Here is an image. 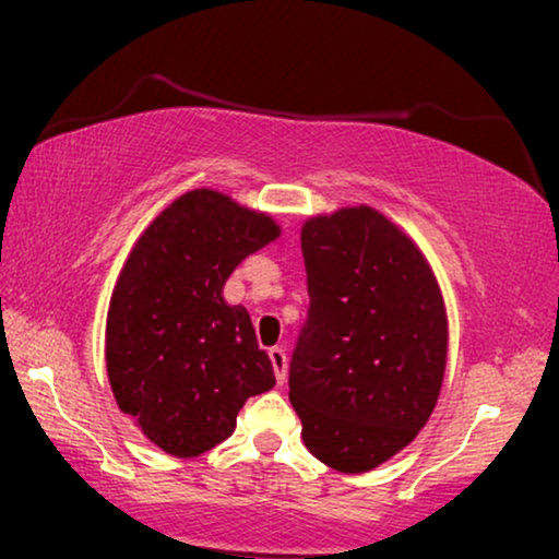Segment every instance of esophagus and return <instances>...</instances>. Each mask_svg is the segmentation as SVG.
Returning a JSON list of instances; mask_svg holds the SVG:
<instances>
[{"mask_svg": "<svg viewBox=\"0 0 559 559\" xmlns=\"http://www.w3.org/2000/svg\"><path fill=\"white\" fill-rule=\"evenodd\" d=\"M270 361H272L274 377H277V384H285V381H287V354H285V348H280V346L270 348Z\"/></svg>", "mask_w": 559, "mask_h": 559, "instance_id": "34e87169", "label": "esophagus"}]
</instances>
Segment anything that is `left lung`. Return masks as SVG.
Instances as JSON below:
<instances>
[{"label": "left lung", "mask_w": 559, "mask_h": 559, "mask_svg": "<svg viewBox=\"0 0 559 559\" xmlns=\"http://www.w3.org/2000/svg\"><path fill=\"white\" fill-rule=\"evenodd\" d=\"M300 241L310 308L289 402L318 461L366 473L407 448L438 404L445 305L417 243L369 205L308 218Z\"/></svg>", "instance_id": "left-lung-1"}]
</instances>
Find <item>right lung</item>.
Instances as JSON below:
<instances>
[{"mask_svg": "<svg viewBox=\"0 0 559 559\" xmlns=\"http://www.w3.org/2000/svg\"><path fill=\"white\" fill-rule=\"evenodd\" d=\"M277 236L272 216L198 188L129 251L106 316V373L119 409L165 453L216 448L243 402L274 386L249 312L224 300V285Z\"/></svg>", "mask_w": 559, "mask_h": 559, "instance_id": "right-lung-1", "label": "right lung"}]
</instances>
